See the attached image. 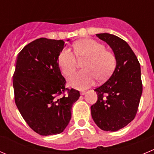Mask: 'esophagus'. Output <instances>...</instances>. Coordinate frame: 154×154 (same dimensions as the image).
<instances>
[{
	"instance_id": "1",
	"label": "esophagus",
	"mask_w": 154,
	"mask_h": 154,
	"mask_svg": "<svg viewBox=\"0 0 154 154\" xmlns=\"http://www.w3.org/2000/svg\"><path fill=\"white\" fill-rule=\"evenodd\" d=\"M86 91H82L81 92H80V94H81V95H84L85 94H86Z\"/></svg>"
}]
</instances>
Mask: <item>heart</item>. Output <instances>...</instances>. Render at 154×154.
<instances>
[{
	"label": "heart",
	"mask_w": 154,
	"mask_h": 154,
	"mask_svg": "<svg viewBox=\"0 0 154 154\" xmlns=\"http://www.w3.org/2000/svg\"><path fill=\"white\" fill-rule=\"evenodd\" d=\"M74 51L65 48L59 55V65L65 75L74 71L78 58L87 57L84 70L73 73L68 77V83L73 88L86 89L95 83L97 78L104 80L112 74L116 67V57L110 51H106L103 45L95 40L86 38L74 44Z\"/></svg>",
	"instance_id": "heart-1"
}]
</instances>
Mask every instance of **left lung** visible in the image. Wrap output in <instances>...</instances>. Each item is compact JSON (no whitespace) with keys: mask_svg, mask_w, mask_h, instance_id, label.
<instances>
[{"mask_svg":"<svg viewBox=\"0 0 154 154\" xmlns=\"http://www.w3.org/2000/svg\"><path fill=\"white\" fill-rule=\"evenodd\" d=\"M114 53L116 66L111 77L94 91L97 100L91 106V117L99 128L115 132L134 119L142 93L141 68L125 40L109 33L96 34Z\"/></svg>","mask_w":154,"mask_h":154,"instance_id":"8db88e82","label":"left lung"}]
</instances>
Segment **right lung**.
Listing matches in <instances>:
<instances>
[{"instance_id":"right-lung-1","label":"right lung","mask_w":154,"mask_h":154,"mask_svg":"<svg viewBox=\"0 0 154 154\" xmlns=\"http://www.w3.org/2000/svg\"><path fill=\"white\" fill-rule=\"evenodd\" d=\"M70 39H68L67 42ZM63 40L40 38L29 43L17 57L13 74L15 102L27 124L42 136L61 133L71 118L80 92L68 89L59 66Z\"/></svg>"}]
</instances>
